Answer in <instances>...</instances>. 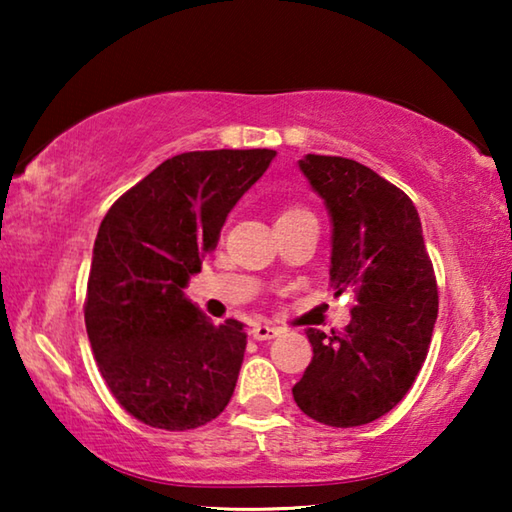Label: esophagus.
<instances>
[{
	"mask_svg": "<svg viewBox=\"0 0 512 512\" xmlns=\"http://www.w3.org/2000/svg\"><path fill=\"white\" fill-rule=\"evenodd\" d=\"M250 334H253L255 341H271V339H275L277 334H280V327L259 323V325H253V329H250Z\"/></svg>",
	"mask_w": 512,
	"mask_h": 512,
	"instance_id": "esophagus-1",
	"label": "esophagus"
}]
</instances>
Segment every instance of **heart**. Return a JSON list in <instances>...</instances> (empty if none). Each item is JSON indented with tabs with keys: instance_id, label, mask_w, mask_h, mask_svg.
Here are the masks:
<instances>
[{
	"instance_id": "obj_1",
	"label": "heart",
	"mask_w": 512,
	"mask_h": 512,
	"mask_svg": "<svg viewBox=\"0 0 512 512\" xmlns=\"http://www.w3.org/2000/svg\"><path fill=\"white\" fill-rule=\"evenodd\" d=\"M298 214H307V212L300 210V207H296V205H289V207H284V210H280V214H277V221L291 219V216H298Z\"/></svg>"
}]
</instances>
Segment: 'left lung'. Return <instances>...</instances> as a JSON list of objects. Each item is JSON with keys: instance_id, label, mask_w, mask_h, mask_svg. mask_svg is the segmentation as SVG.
<instances>
[{"instance_id": "left-lung-1", "label": "left lung", "mask_w": 512, "mask_h": 512, "mask_svg": "<svg viewBox=\"0 0 512 512\" xmlns=\"http://www.w3.org/2000/svg\"><path fill=\"white\" fill-rule=\"evenodd\" d=\"M332 216L336 296L357 307L343 334L309 327L314 357L293 400L327 427L381 418L409 393L427 359L438 316V287L418 210L400 187L363 164L309 153L300 160Z\"/></svg>"}]
</instances>
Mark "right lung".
<instances>
[{"mask_svg":"<svg viewBox=\"0 0 512 512\" xmlns=\"http://www.w3.org/2000/svg\"><path fill=\"white\" fill-rule=\"evenodd\" d=\"M273 158L271 149L173 155L103 216L85 327L110 393L149 427L198 429L235 393L246 329L232 318L214 325L183 289Z\"/></svg>","mask_w":512,"mask_h":512,"instance_id":"1","label":"right lung"}]
</instances>
